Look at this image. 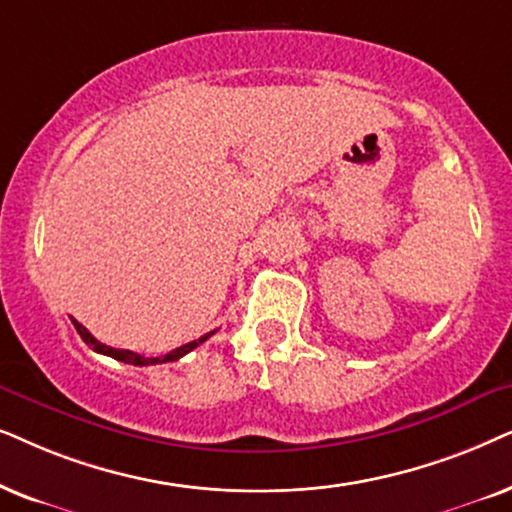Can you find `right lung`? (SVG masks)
<instances>
[{
    "mask_svg": "<svg viewBox=\"0 0 512 512\" xmlns=\"http://www.w3.org/2000/svg\"><path fill=\"white\" fill-rule=\"evenodd\" d=\"M72 323H74V327H77V332H79V337L84 339V342L91 346L93 351H98V353H102V356H112L114 360H121V363H128V365H159V363H173V360H180L182 356H187L189 351H194L196 346L199 344H203L206 342L208 337H213L217 330H213V332H208V335H203V337H199V339H194V342H189V344H185V346H180V349H175V351H170V353H166V356H159V358H145V356H140V353H133V351H126V349H112V346H107V344H102V342H98V339H95L91 332L86 330L84 325L81 323H77V320L72 318Z\"/></svg>",
    "mask_w": 512,
    "mask_h": 512,
    "instance_id": "add662e5",
    "label": "right lung"
}]
</instances>
